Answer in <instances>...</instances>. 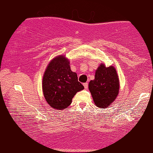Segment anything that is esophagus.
<instances>
[{
  "label": "esophagus",
  "mask_w": 153,
  "mask_h": 153,
  "mask_svg": "<svg viewBox=\"0 0 153 153\" xmlns=\"http://www.w3.org/2000/svg\"><path fill=\"white\" fill-rule=\"evenodd\" d=\"M83 85H84V88H85L86 89L87 88H88V83H84V84H83Z\"/></svg>",
  "instance_id": "1"
}]
</instances>
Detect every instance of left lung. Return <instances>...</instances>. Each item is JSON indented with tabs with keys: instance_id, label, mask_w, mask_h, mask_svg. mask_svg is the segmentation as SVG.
<instances>
[{
	"instance_id": "1",
	"label": "left lung",
	"mask_w": 153,
	"mask_h": 153,
	"mask_svg": "<svg viewBox=\"0 0 153 153\" xmlns=\"http://www.w3.org/2000/svg\"><path fill=\"white\" fill-rule=\"evenodd\" d=\"M93 101L98 108H107L115 100L119 91V79L116 69L101 64L96 70L94 80L88 84Z\"/></svg>"
}]
</instances>
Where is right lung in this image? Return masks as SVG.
<instances>
[{"label":"right lung","instance_id":"obj_1","mask_svg":"<svg viewBox=\"0 0 153 153\" xmlns=\"http://www.w3.org/2000/svg\"><path fill=\"white\" fill-rule=\"evenodd\" d=\"M42 86L48 103L60 110L67 108L77 92L84 88L78 82L76 73L71 71L69 60L64 56L56 57L48 65L43 75Z\"/></svg>","mask_w":153,"mask_h":153}]
</instances>
